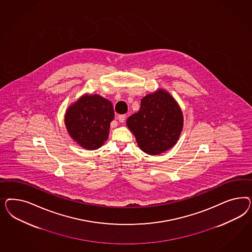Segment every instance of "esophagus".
I'll return each instance as SVG.
<instances>
[{"mask_svg":"<svg viewBox=\"0 0 252 252\" xmlns=\"http://www.w3.org/2000/svg\"><path fill=\"white\" fill-rule=\"evenodd\" d=\"M117 119L119 120V122L124 123L125 122V120H126V115H120L117 116Z\"/></svg>","mask_w":252,"mask_h":252,"instance_id":"34e87169","label":"esophagus"}]
</instances>
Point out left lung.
I'll list each match as a JSON object with an SVG mask.
<instances>
[{"mask_svg":"<svg viewBox=\"0 0 252 252\" xmlns=\"http://www.w3.org/2000/svg\"><path fill=\"white\" fill-rule=\"evenodd\" d=\"M126 125L138 147L157 155L176 144L183 128V115L175 99L159 90L141 99L139 111L127 118Z\"/></svg>","mask_w":252,"mask_h":252,"instance_id":"left-lung-1","label":"left lung"}]
</instances>
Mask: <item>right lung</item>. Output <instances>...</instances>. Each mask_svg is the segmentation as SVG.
Here are the masks:
<instances>
[{
    "mask_svg": "<svg viewBox=\"0 0 252 252\" xmlns=\"http://www.w3.org/2000/svg\"><path fill=\"white\" fill-rule=\"evenodd\" d=\"M115 112L110 100L85 95L69 107L64 122L69 135L87 150H97L108 138Z\"/></svg>",
    "mask_w": 252,
    "mask_h": 252,
    "instance_id": "right-lung-1",
    "label": "right lung"
}]
</instances>
